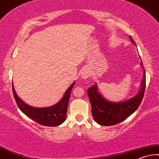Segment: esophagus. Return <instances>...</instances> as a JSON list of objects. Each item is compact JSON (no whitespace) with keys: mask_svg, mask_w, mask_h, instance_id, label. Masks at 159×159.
<instances>
[{"mask_svg":"<svg viewBox=\"0 0 159 159\" xmlns=\"http://www.w3.org/2000/svg\"><path fill=\"white\" fill-rule=\"evenodd\" d=\"M89 76V73L88 72V70H84L83 71H81V78L84 79H86Z\"/></svg>","mask_w":159,"mask_h":159,"instance_id":"1","label":"esophagus"}]
</instances>
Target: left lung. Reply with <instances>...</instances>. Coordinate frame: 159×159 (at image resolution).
Returning a JSON list of instances; mask_svg holds the SVG:
<instances>
[{"instance_id": "8db88e82", "label": "left lung", "mask_w": 159, "mask_h": 159, "mask_svg": "<svg viewBox=\"0 0 159 159\" xmlns=\"http://www.w3.org/2000/svg\"><path fill=\"white\" fill-rule=\"evenodd\" d=\"M130 40L135 44L132 37ZM141 61V65L142 66ZM146 86L145 70L142 81V88L135 97L121 103H111L104 99L98 92V87L94 84L87 90L89 101L92 106V114L94 120L98 124L103 126H111L120 123L128 118L137 109L144 97Z\"/></svg>"}]
</instances>
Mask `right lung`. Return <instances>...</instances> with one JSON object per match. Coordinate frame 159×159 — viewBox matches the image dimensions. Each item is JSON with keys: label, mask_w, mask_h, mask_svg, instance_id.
<instances>
[{"label": "right lung", "mask_w": 159, "mask_h": 159, "mask_svg": "<svg viewBox=\"0 0 159 159\" xmlns=\"http://www.w3.org/2000/svg\"><path fill=\"white\" fill-rule=\"evenodd\" d=\"M74 84H75V82L72 84L67 89L65 95L63 96V98L59 103L48 108H39L31 107V106L25 104L23 101H22L20 98L17 97L13 85L12 91L17 106L26 116H29L31 119L34 120L40 125L54 127V126L61 125L66 119L70 93L73 89Z\"/></svg>", "instance_id": "right-lung-1"}]
</instances>
